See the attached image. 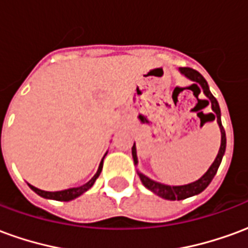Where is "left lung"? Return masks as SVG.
Wrapping results in <instances>:
<instances>
[{
    "mask_svg": "<svg viewBox=\"0 0 248 248\" xmlns=\"http://www.w3.org/2000/svg\"><path fill=\"white\" fill-rule=\"evenodd\" d=\"M179 71L182 73L183 76L187 77L188 79L197 82L199 86L203 89V93L204 95L210 99L211 102V108H213V117L214 119L218 121L219 129H220V134H222V140H220V147H219L218 155L215 158V161L213 162V165L210 166L207 171L203 174L202 177L199 178L198 181L192 183H188V185H183V186H169V185H163V183L155 182L150 178H147L146 175H143L142 172L138 171V175H140V181L143 183V186L146 188H149L150 191H153L154 194H156L158 197L163 198V199H167V201H181V199H186V198L194 197V195H198L199 192H202L206 187L211 183L213 178L215 177V174L218 171V167L222 162V158L224 155V151H226V133H224L223 126H222V121H220V108H219V103L217 101V98L214 97L211 92H210V87H208L207 81L203 78V76L201 73H198L197 70L194 69H190V67H179ZM194 83V85H197ZM131 154H133V159H134V165L138 163V158H137V149H135V143L131 149Z\"/></svg>",
    "mask_w": 248,
    "mask_h": 248,
    "instance_id": "1",
    "label": "left lung"
}]
</instances>
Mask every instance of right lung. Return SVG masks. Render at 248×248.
<instances>
[{
    "label": "right lung",
    "mask_w": 248,
    "mask_h": 248,
    "mask_svg": "<svg viewBox=\"0 0 248 248\" xmlns=\"http://www.w3.org/2000/svg\"><path fill=\"white\" fill-rule=\"evenodd\" d=\"M106 155V154H105ZM105 158V156H103ZM102 165H103V159L99 163V167H98V171L95 172V175L85 185H82L79 187H71V188H67V190H62V191H44V190H40V188H37V187L31 186L29 185L30 188L33 190L34 192H37L40 197L46 198V199H56V201H62V202H69V201H73V199H76L79 195H82L83 192H86L90 187L94 185V182L97 181V178L99 177V174L102 171Z\"/></svg>",
    "instance_id": "obj_1"
}]
</instances>
